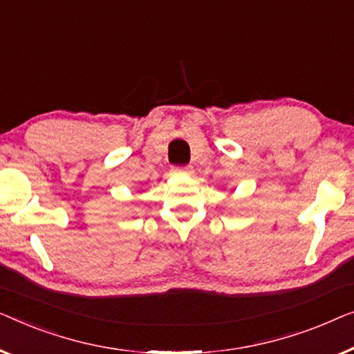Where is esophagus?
I'll return each mask as SVG.
<instances>
[{"label": "esophagus", "instance_id": "1", "mask_svg": "<svg viewBox=\"0 0 354 354\" xmlns=\"http://www.w3.org/2000/svg\"><path fill=\"white\" fill-rule=\"evenodd\" d=\"M176 173H183V175H192L194 170H192V167H181V168H176Z\"/></svg>", "mask_w": 354, "mask_h": 354}]
</instances>
